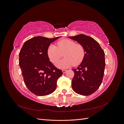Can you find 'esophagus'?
Here are the masks:
<instances>
[{"label": "esophagus", "mask_w": 124, "mask_h": 124, "mask_svg": "<svg viewBox=\"0 0 124 124\" xmlns=\"http://www.w3.org/2000/svg\"><path fill=\"white\" fill-rule=\"evenodd\" d=\"M66 71H67V70H62V72L63 73H66Z\"/></svg>", "instance_id": "1"}]
</instances>
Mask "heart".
Listing matches in <instances>:
<instances>
[{"label": "heart", "instance_id": "1", "mask_svg": "<svg viewBox=\"0 0 124 124\" xmlns=\"http://www.w3.org/2000/svg\"><path fill=\"white\" fill-rule=\"evenodd\" d=\"M56 45L57 46L51 44L48 46L47 54L50 61L55 63L63 53L65 58L57 63L56 66L58 68L66 69L72 65L78 66L83 62L85 50L82 44L76 43L72 40L62 39L58 41Z\"/></svg>", "mask_w": 124, "mask_h": 124}]
</instances>
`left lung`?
<instances>
[{"mask_svg":"<svg viewBox=\"0 0 124 124\" xmlns=\"http://www.w3.org/2000/svg\"><path fill=\"white\" fill-rule=\"evenodd\" d=\"M69 38L83 45L85 50L83 62L77 69H72L74 73L72 88L78 94L90 95L102 83L106 65L104 52L98 42L91 37L80 34Z\"/></svg>","mask_w":124,"mask_h":124,"instance_id":"8db88e82","label":"left lung"}]
</instances>
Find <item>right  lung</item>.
<instances>
[{
	"label": "right lung",
	"instance_id": "add662e5",
	"mask_svg": "<svg viewBox=\"0 0 124 124\" xmlns=\"http://www.w3.org/2000/svg\"><path fill=\"white\" fill-rule=\"evenodd\" d=\"M59 38L35 37L24 43L19 53V65L25 85L33 94L50 95L56 88L58 78L63 74L50 62L47 50Z\"/></svg>",
	"mask_w": 124,
	"mask_h": 124
}]
</instances>
